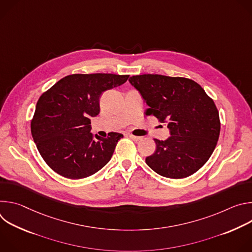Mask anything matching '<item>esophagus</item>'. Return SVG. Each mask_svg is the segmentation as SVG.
I'll return each mask as SVG.
<instances>
[{
	"label": "esophagus",
	"mask_w": 252,
	"mask_h": 252,
	"mask_svg": "<svg viewBox=\"0 0 252 252\" xmlns=\"http://www.w3.org/2000/svg\"><path fill=\"white\" fill-rule=\"evenodd\" d=\"M128 136H129V138H131L134 141H137V140H139L141 138L140 136H136V135H133V134H128Z\"/></svg>",
	"instance_id": "obj_1"
}]
</instances>
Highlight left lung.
I'll use <instances>...</instances> for the list:
<instances>
[{"label": "left lung", "instance_id": "1", "mask_svg": "<svg viewBox=\"0 0 252 252\" xmlns=\"http://www.w3.org/2000/svg\"><path fill=\"white\" fill-rule=\"evenodd\" d=\"M128 81L149 105L146 116L167 124L171 134L165 140L154 138L157 150L146 158L147 164L174 179L196 172L212 155L220 137V115L213 99L187 78L147 74Z\"/></svg>", "mask_w": 252, "mask_h": 252}]
</instances>
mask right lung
I'll return each instance as SVG.
<instances>
[{
	"mask_svg": "<svg viewBox=\"0 0 252 252\" xmlns=\"http://www.w3.org/2000/svg\"><path fill=\"white\" fill-rule=\"evenodd\" d=\"M128 75L74 74L45 92L31 122V132L46 163L60 175L80 179L102 168L124 136L91 132V118L99 114V96L125 84Z\"/></svg>",
	"mask_w": 252,
	"mask_h": 252,
	"instance_id": "1",
	"label": "right lung"
}]
</instances>
